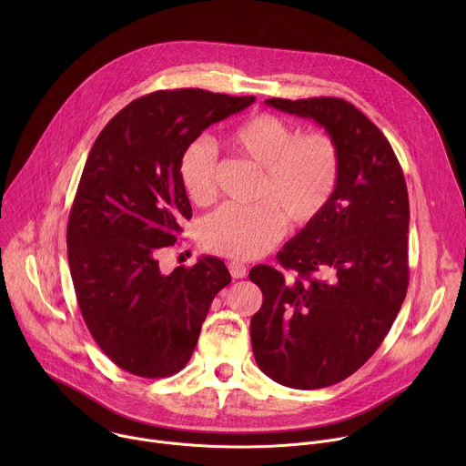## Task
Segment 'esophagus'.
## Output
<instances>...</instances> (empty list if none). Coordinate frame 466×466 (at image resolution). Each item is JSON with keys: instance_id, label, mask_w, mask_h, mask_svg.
Segmentation results:
<instances>
[{"instance_id": "34e87169", "label": "esophagus", "mask_w": 466, "mask_h": 466, "mask_svg": "<svg viewBox=\"0 0 466 466\" xmlns=\"http://www.w3.org/2000/svg\"><path fill=\"white\" fill-rule=\"evenodd\" d=\"M228 271L232 279H243L247 275V268L239 261H228Z\"/></svg>"}]
</instances>
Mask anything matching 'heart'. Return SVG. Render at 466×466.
<instances>
[{"mask_svg":"<svg viewBox=\"0 0 466 466\" xmlns=\"http://www.w3.org/2000/svg\"><path fill=\"white\" fill-rule=\"evenodd\" d=\"M230 142L261 171L258 197L250 207L223 205L198 230L201 245L214 254L250 259L268 252L293 225H308L331 201L341 175V155L326 132L300 130L275 114H256L238 125ZM218 147L207 138L191 140L178 157V178L193 203L216 195Z\"/></svg>","mask_w":466,"mask_h":466,"instance_id":"1","label":"heart"}]
</instances>
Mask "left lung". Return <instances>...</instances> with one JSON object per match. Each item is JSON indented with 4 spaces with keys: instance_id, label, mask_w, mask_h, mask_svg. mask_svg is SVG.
I'll return each instance as SVG.
<instances>
[{
    "instance_id": "8db88e82",
    "label": "left lung",
    "mask_w": 466,
    "mask_h": 466,
    "mask_svg": "<svg viewBox=\"0 0 466 466\" xmlns=\"http://www.w3.org/2000/svg\"><path fill=\"white\" fill-rule=\"evenodd\" d=\"M265 103L324 127L341 155L336 193L277 254L280 269L254 265L248 273L263 293L250 319L259 370L291 389H320L354 374L402 308L410 284L408 186L381 130L349 101Z\"/></svg>"
}]
</instances>
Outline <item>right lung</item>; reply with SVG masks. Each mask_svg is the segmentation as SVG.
<instances>
[{
    "label": "right lung",
    "mask_w": 466,
    "mask_h": 466,
    "mask_svg": "<svg viewBox=\"0 0 466 466\" xmlns=\"http://www.w3.org/2000/svg\"><path fill=\"white\" fill-rule=\"evenodd\" d=\"M254 99L153 92L119 110L88 155L66 234L70 273L92 338L130 374L184 369L214 297L232 280L216 256L164 275L158 254L191 218L178 178L182 149Z\"/></svg>",
    "instance_id": "right-lung-1"
}]
</instances>
